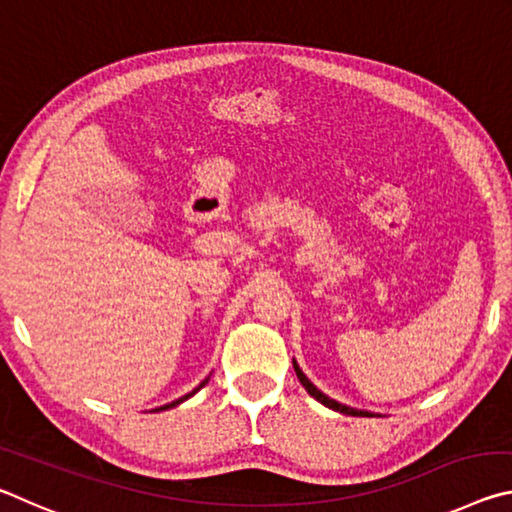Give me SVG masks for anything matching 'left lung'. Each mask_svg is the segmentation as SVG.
Segmentation results:
<instances>
[{
    "label": "left lung",
    "instance_id": "1",
    "mask_svg": "<svg viewBox=\"0 0 512 512\" xmlns=\"http://www.w3.org/2000/svg\"><path fill=\"white\" fill-rule=\"evenodd\" d=\"M293 370H296L300 384L307 388V393H309L311 397H316V400H318L320 404H325V406H329V409H334V411H339V413H345V415H361V418H366V415H372V413H368V411H359V409H352V406H345V404L336 402V400H329V397H327L325 393H320L318 388H316L314 384H311V381L305 377V372H302V370L298 368L296 361H293Z\"/></svg>",
    "mask_w": 512,
    "mask_h": 512
}]
</instances>
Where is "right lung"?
<instances>
[{"instance_id":"add662e5","label":"right lung","mask_w":512,"mask_h":512,"mask_svg":"<svg viewBox=\"0 0 512 512\" xmlns=\"http://www.w3.org/2000/svg\"><path fill=\"white\" fill-rule=\"evenodd\" d=\"M207 381H210V377H207V379H203L201 381V384H198L196 388H194V391L192 393H187L185 397H180V400H176V402H171V404H164V406H160V409H155V411H167V409H171V406H178L180 402H185V400H189V397H192L194 393H198V391H201V388L207 384Z\"/></svg>"}]
</instances>
